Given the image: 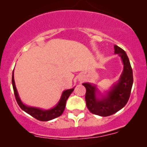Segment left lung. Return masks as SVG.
I'll list each match as a JSON object with an SVG mask.
<instances>
[{
	"label": "left lung",
	"mask_w": 147,
	"mask_h": 147,
	"mask_svg": "<svg viewBox=\"0 0 147 147\" xmlns=\"http://www.w3.org/2000/svg\"><path fill=\"white\" fill-rule=\"evenodd\" d=\"M115 54L122 59L123 71L119 81L113 85L109 90L102 94L95 84L83 83L86 88V102L88 110L92 113L106 117L115 113L124 107L129 101L133 83V70L129 57L122 48L114 45Z\"/></svg>",
	"instance_id": "1"
}]
</instances>
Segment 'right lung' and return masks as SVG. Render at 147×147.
I'll return each instance as SVG.
<instances>
[{"label": "right lung", "instance_id": "1", "mask_svg": "<svg viewBox=\"0 0 147 147\" xmlns=\"http://www.w3.org/2000/svg\"><path fill=\"white\" fill-rule=\"evenodd\" d=\"M11 82H12L13 89H14V92L15 97H16V100L17 102L18 106L23 111H24L25 113L30 115L32 116L33 117L36 118V119L39 121H49L51 119H55V118L59 117L61 115L62 113H63L64 109L65 107V104H66V101L70 94L72 93V91L74 90L75 88L71 89H68V90H64L62 92L61 98L59 101L58 104H57L55 107L52 108V109H48V110H43V109H40V108L32 107V106H27L22 102V101L20 99L19 95H18L17 89H16V85H15L14 78V71L12 73V79H11Z\"/></svg>", "mask_w": 147, "mask_h": 147}]
</instances>
